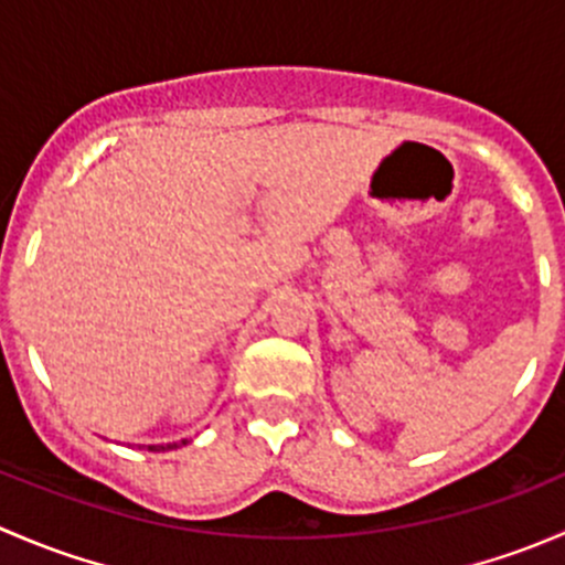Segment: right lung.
<instances>
[{"label":"right lung","instance_id":"1","mask_svg":"<svg viewBox=\"0 0 565 565\" xmlns=\"http://www.w3.org/2000/svg\"><path fill=\"white\" fill-rule=\"evenodd\" d=\"M188 440H180V443H169V446H147L150 448V451H172V448H180V446H185Z\"/></svg>","mask_w":565,"mask_h":565}]
</instances>
